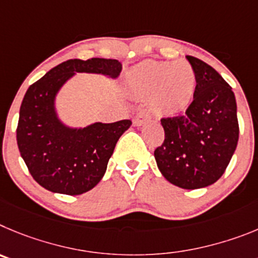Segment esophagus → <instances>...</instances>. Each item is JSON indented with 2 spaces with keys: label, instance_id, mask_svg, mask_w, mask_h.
Returning <instances> with one entry per match:
<instances>
[{
  "label": "esophagus",
  "instance_id": "obj_1",
  "mask_svg": "<svg viewBox=\"0 0 258 258\" xmlns=\"http://www.w3.org/2000/svg\"><path fill=\"white\" fill-rule=\"evenodd\" d=\"M150 118V113L146 110V109H141V110H139L138 114L135 115L134 118V124L135 126H141V124L146 123L148 120H149Z\"/></svg>",
  "mask_w": 258,
  "mask_h": 258
}]
</instances>
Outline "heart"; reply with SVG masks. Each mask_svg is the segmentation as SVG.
Instances as JSON below:
<instances>
[{
  "label": "heart",
  "mask_w": 258,
  "mask_h": 258,
  "mask_svg": "<svg viewBox=\"0 0 258 258\" xmlns=\"http://www.w3.org/2000/svg\"><path fill=\"white\" fill-rule=\"evenodd\" d=\"M128 82L139 96H150V105L163 115L182 112L196 94L197 76L185 60H146L131 69Z\"/></svg>",
  "instance_id": "heart-1"
}]
</instances>
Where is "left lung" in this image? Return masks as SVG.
Here are the masks:
<instances>
[{
    "instance_id": "8db88e82",
    "label": "left lung",
    "mask_w": 258,
    "mask_h": 258,
    "mask_svg": "<svg viewBox=\"0 0 258 258\" xmlns=\"http://www.w3.org/2000/svg\"><path fill=\"white\" fill-rule=\"evenodd\" d=\"M186 59L196 72V94L185 114L161 119L164 141L154 157L167 181L192 190L224 175L236 149L239 124L230 86L207 62Z\"/></svg>"
}]
</instances>
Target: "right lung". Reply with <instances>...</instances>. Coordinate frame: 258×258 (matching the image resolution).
I'll list each match as a JSON object with an SVG mask.
<instances>
[{
    "label": "right lung",
    "instance_id": "add662e5",
    "mask_svg": "<svg viewBox=\"0 0 258 258\" xmlns=\"http://www.w3.org/2000/svg\"><path fill=\"white\" fill-rule=\"evenodd\" d=\"M120 71L122 64L115 59H71L48 71L27 90L16 141L32 177L41 186L52 192L80 196L103 178L118 139L132 122L69 127L57 115L55 99L76 73L103 74L115 80Z\"/></svg>",
    "mask_w": 258,
    "mask_h": 258
}]
</instances>
